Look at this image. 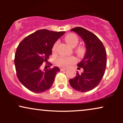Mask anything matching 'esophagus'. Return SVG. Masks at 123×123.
Segmentation results:
<instances>
[{
    "instance_id": "34e87169",
    "label": "esophagus",
    "mask_w": 123,
    "mask_h": 123,
    "mask_svg": "<svg viewBox=\"0 0 123 123\" xmlns=\"http://www.w3.org/2000/svg\"><path fill=\"white\" fill-rule=\"evenodd\" d=\"M60 70L61 71L63 72V71H65V70H66V69H63V68H61L60 69Z\"/></svg>"
}]
</instances>
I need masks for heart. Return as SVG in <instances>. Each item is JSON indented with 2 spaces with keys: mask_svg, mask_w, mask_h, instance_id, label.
<instances>
[{
  "mask_svg": "<svg viewBox=\"0 0 123 123\" xmlns=\"http://www.w3.org/2000/svg\"><path fill=\"white\" fill-rule=\"evenodd\" d=\"M65 39L66 43L72 47H76L79 43V39L78 37H77V36L74 34H72V33L71 34L66 35ZM57 46V42L54 44L53 49H52L53 52L55 51ZM77 51L79 53H81L83 51V49L81 47L79 48ZM75 62L76 58L74 57H64V56H61V57H59L57 60L56 63H57L58 66H60V67L66 68L68 67L70 64L74 63Z\"/></svg>",
  "mask_w": 123,
  "mask_h": 123,
  "instance_id": "heart-1",
  "label": "heart"
}]
</instances>
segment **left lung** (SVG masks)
Listing matches in <instances>:
<instances>
[{"label": "left lung", "instance_id": "obj_1", "mask_svg": "<svg viewBox=\"0 0 123 123\" xmlns=\"http://www.w3.org/2000/svg\"><path fill=\"white\" fill-rule=\"evenodd\" d=\"M70 31L76 32L83 39L86 52L84 58L77 64L84 71L80 74L77 72L75 77L69 80V83L74 90L87 92L95 88L104 75L106 52L102 42L92 32L81 27L74 28Z\"/></svg>", "mask_w": 123, "mask_h": 123}]
</instances>
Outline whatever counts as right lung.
Here are the masks:
<instances>
[{"mask_svg": "<svg viewBox=\"0 0 123 123\" xmlns=\"http://www.w3.org/2000/svg\"><path fill=\"white\" fill-rule=\"evenodd\" d=\"M65 32L41 29L28 36L19 44L14 59L17 76L29 90L43 92L53 85L60 69L55 66L43 71L40 67L43 62H47L54 44Z\"/></svg>", "mask_w": 123, "mask_h": 123, "instance_id": "right-lung-1", "label": "right lung"}]
</instances>
